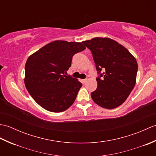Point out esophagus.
Here are the masks:
<instances>
[{
  "label": "esophagus",
  "instance_id": "34e87169",
  "mask_svg": "<svg viewBox=\"0 0 156 156\" xmlns=\"http://www.w3.org/2000/svg\"><path fill=\"white\" fill-rule=\"evenodd\" d=\"M87 81V79H83V80H82V84H85L86 82Z\"/></svg>",
  "mask_w": 156,
  "mask_h": 156
}]
</instances>
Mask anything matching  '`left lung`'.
<instances>
[{"mask_svg": "<svg viewBox=\"0 0 156 156\" xmlns=\"http://www.w3.org/2000/svg\"><path fill=\"white\" fill-rule=\"evenodd\" d=\"M82 43L91 50L100 74L97 78V90L91 93L92 100L102 108L118 107L128 98L136 83V59L111 38L94 37Z\"/></svg>", "mask_w": 156, "mask_h": 156, "instance_id": "left-lung-1", "label": "left lung"}]
</instances>
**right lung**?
<instances>
[{"instance_id":"right-lung-1","label":"right lung","mask_w":156,"mask_h":156,"mask_svg":"<svg viewBox=\"0 0 156 156\" xmlns=\"http://www.w3.org/2000/svg\"><path fill=\"white\" fill-rule=\"evenodd\" d=\"M85 49L80 42L56 40L28 58L25 67V85L42 108L59 112L74 103L82 84L65 74L71 66L73 55Z\"/></svg>"}]
</instances>
